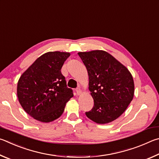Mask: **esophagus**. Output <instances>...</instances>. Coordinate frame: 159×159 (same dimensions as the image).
I'll return each mask as SVG.
<instances>
[{"label":"esophagus","instance_id":"obj_1","mask_svg":"<svg viewBox=\"0 0 159 159\" xmlns=\"http://www.w3.org/2000/svg\"><path fill=\"white\" fill-rule=\"evenodd\" d=\"M76 93H77V94L78 96L81 95V94H82V90L80 89V88H77V89H76Z\"/></svg>","mask_w":159,"mask_h":159}]
</instances>
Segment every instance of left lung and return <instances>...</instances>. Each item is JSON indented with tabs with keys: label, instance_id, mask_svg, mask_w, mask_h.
Listing matches in <instances>:
<instances>
[{
	"label": "left lung",
	"instance_id": "1",
	"mask_svg": "<svg viewBox=\"0 0 159 159\" xmlns=\"http://www.w3.org/2000/svg\"><path fill=\"white\" fill-rule=\"evenodd\" d=\"M89 75V90L93 107L86 112L96 124L110 123L127 109L134 96L135 85L126 66L103 50L78 52Z\"/></svg>",
	"mask_w": 159,
	"mask_h": 159
}]
</instances>
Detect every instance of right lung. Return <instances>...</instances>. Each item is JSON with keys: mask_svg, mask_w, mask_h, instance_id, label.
<instances>
[{"mask_svg": "<svg viewBox=\"0 0 159 159\" xmlns=\"http://www.w3.org/2000/svg\"><path fill=\"white\" fill-rule=\"evenodd\" d=\"M70 53L49 52L40 56L19 77L16 93L25 112L49 123L59 118L73 96L61 69Z\"/></svg>", "mask_w": 159, "mask_h": 159, "instance_id": "1", "label": "right lung"}]
</instances>
